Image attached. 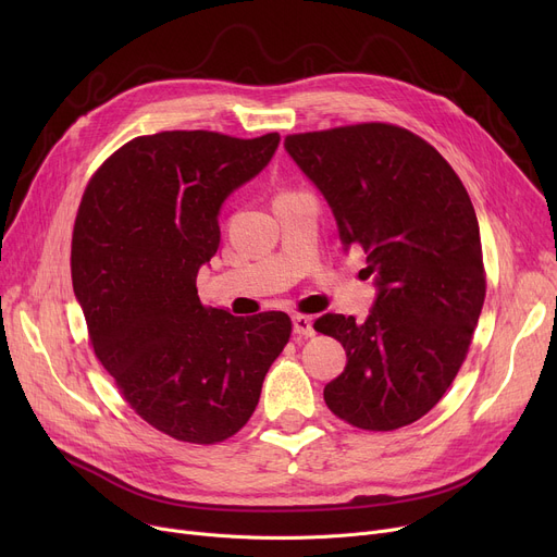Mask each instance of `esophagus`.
<instances>
[{
  "instance_id": "34e87169",
  "label": "esophagus",
  "mask_w": 557,
  "mask_h": 557,
  "mask_svg": "<svg viewBox=\"0 0 557 557\" xmlns=\"http://www.w3.org/2000/svg\"><path fill=\"white\" fill-rule=\"evenodd\" d=\"M294 332L298 336H305V338H311L315 334L313 330V318L311 315H305V313H296L294 315Z\"/></svg>"
}]
</instances>
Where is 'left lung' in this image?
<instances>
[{
	"mask_svg": "<svg viewBox=\"0 0 557 557\" xmlns=\"http://www.w3.org/2000/svg\"><path fill=\"white\" fill-rule=\"evenodd\" d=\"M284 146L327 198L345 250L366 252L379 286L366 323L343 313L313 323L347 355L325 386L330 411L363 431L411 424L451 386L483 309L470 194L426 139L395 124L296 133Z\"/></svg>",
	"mask_w": 557,
	"mask_h": 557,
	"instance_id": "obj_1",
	"label": "left lung"
}]
</instances>
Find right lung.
<instances>
[{
	"mask_svg": "<svg viewBox=\"0 0 557 557\" xmlns=\"http://www.w3.org/2000/svg\"><path fill=\"white\" fill-rule=\"evenodd\" d=\"M277 144V133L141 135L92 173L78 205L72 284L90 345L133 411L181 443L237 433L290 338L286 313L237 318L196 288L219 250L221 202Z\"/></svg>",
	"mask_w": 557,
	"mask_h": 557,
	"instance_id": "right-lung-1",
	"label": "right lung"
}]
</instances>
